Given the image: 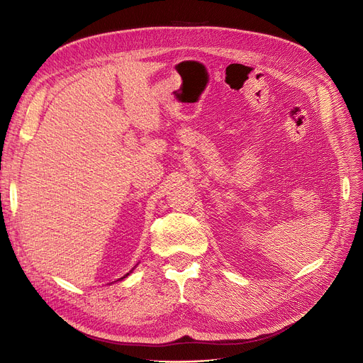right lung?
<instances>
[{"instance_id":"add662e5","label":"right lung","mask_w":363,"mask_h":363,"mask_svg":"<svg viewBox=\"0 0 363 363\" xmlns=\"http://www.w3.org/2000/svg\"><path fill=\"white\" fill-rule=\"evenodd\" d=\"M133 270H134V269H131V270H130V273H131V272H133ZM130 273H127V274H124V276H123V278H119V279H118V281H123V279H125V278H127V276H128V274H130Z\"/></svg>"}]
</instances>
